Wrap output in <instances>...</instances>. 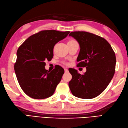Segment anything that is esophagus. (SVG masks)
<instances>
[{
	"label": "esophagus",
	"instance_id": "1",
	"mask_svg": "<svg viewBox=\"0 0 128 128\" xmlns=\"http://www.w3.org/2000/svg\"><path fill=\"white\" fill-rule=\"evenodd\" d=\"M64 70H65V72H68V69L67 68H65Z\"/></svg>",
	"mask_w": 128,
	"mask_h": 128
}]
</instances>
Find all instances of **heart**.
<instances>
[{
  "mask_svg": "<svg viewBox=\"0 0 128 128\" xmlns=\"http://www.w3.org/2000/svg\"><path fill=\"white\" fill-rule=\"evenodd\" d=\"M70 41H71V40H70Z\"/></svg>",
  "mask_w": 128,
  "mask_h": 128,
  "instance_id": "obj_1",
  "label": "heart"
}]
</instances>
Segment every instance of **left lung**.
<instances>
[{"label":"left lung","instance_id":"obj_1","mask_svg":"<svg viewBox=\"0 0 128 128\" xmlns=\"http://www.w3.org/2000/svg\"><path fill=\"white\" fill-rule=\"evenodd\" d=\"M69 36L80 45L77 66L86 68L83 75L74 69H69L72 75L69 82L70 91L78 98H94L104 90L112 79L116 69L115 53L107 40L94 34L75 31Z\"/></svg>","mask_w":128,"mask_h":128}]
</instances>
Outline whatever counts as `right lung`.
<instances>
[{
  "mask_svg": "<svg viewBox=\"0 0 128 128\" xmlns=\"http://www.w3.org/2000/svg\"><path fill=\"white\" fill-rule=\"evenodd\" d=\"M69 33L41 31L29 37L18 48L15 72L21 88L29 97L44 99L54 94L64 70L56 66L51 72L48 71L45 69V61L51 60L54 46Z\"/></svg>",
  "mask_w": 128,
  "mask_h": 128,
  "instance_id": "right-lung-1",
  "label": "right lung"
}]
</instances>
